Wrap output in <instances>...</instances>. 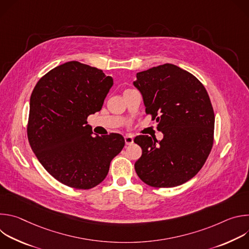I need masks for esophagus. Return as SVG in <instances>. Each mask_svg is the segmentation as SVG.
<instances>
[{
  "label": "esophagus",
  "instance_id": "esophagus-1",
  "mask_svg": "<svg viewBox=\"0 0 249 249\" xmlns=\"http://www.w3.org/2000/svg\"><path fill=\"white\" fill-rule=\"evenodd\" d=\"M124 139H125V143H126V145H132V144H133L134 140H133V137H132V136H130V135H126V136L124 137Z\"/></svg>",
  "mask_w": 249,
  "mask_h": 249
}]
</instances>
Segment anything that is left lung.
<instances>
[{
    "mask_svg": "<svg viewBox=\"0 0 249 249\" xmlns=\"http://www.w3.org/2000/svg\"><path fill=\"white\" fill-rule=\"evenodd\" d=\"M134 86L143 95L146 113L163 134L159 142L147 135L135 137L142 148L135 162L138 176L157 188L185 183L202 168L214 144L215 114L205 87L172 64L138 73Z\"/></svg>",
    "mask_w": 249,
    "mask_h": 249,
    "instance_id": "8db88e82",
    "label": "left lung"
}]
</instances>
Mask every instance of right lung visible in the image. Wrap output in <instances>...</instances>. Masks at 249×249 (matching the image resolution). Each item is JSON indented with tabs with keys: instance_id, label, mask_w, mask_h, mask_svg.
<instances>
[{
	"instance_id": "right-lung-1",
	"label": "right lung",
	"mask_w": 249,
	"mask_h": 249,
	"mask_svg": "<svg viewBox=\"0 0 249 249\" xmlns=\"http://www.w3.org/2000/svg\"><path fill=\"white\" fill-rule=\"evenodd\" d=\"M112 85L101 70L71 61L49 71L32 90L29 145L48 173L66 186L87 190L98 185L125 145L117 133L92 136L87 121L101 109Z\"/></svg>"
}]
</instances>
